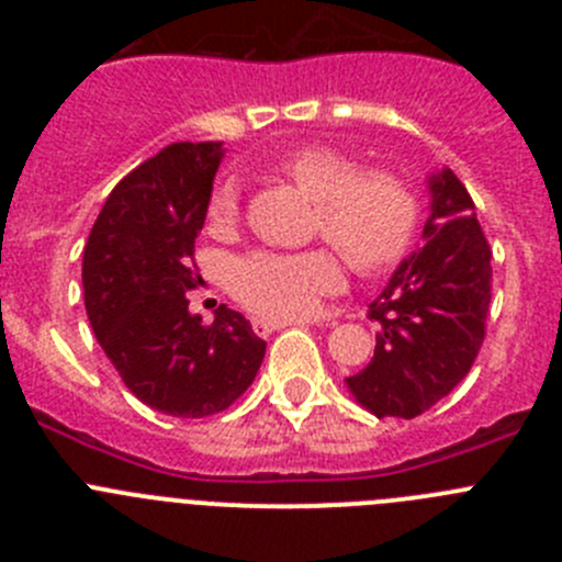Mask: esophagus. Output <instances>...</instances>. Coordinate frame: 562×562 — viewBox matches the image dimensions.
Masks as SVG:
<instances>
[{"label": "esophagus", "instance_id": "esophagus-1", "mask_svg": "<svg viewBox=\"0 0 562 562\" xmlns=\"http://www.w3.org/2000/svg\"><path fill=\"white\" fill-rule=\"evenodd\" d=\"M284 326H292V321H267V317H256L252 321V331L256 335H272V331L284 329Z\"/></svg>", "mask_w": 562, "mask_h": 562}]
</instances>
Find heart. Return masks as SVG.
Wrapping results in <instances>:
<instances>
[{"label":"heart","instance_id":"obj_1","mask_svg":"<svg viewBox=\"0 0 562 562\" xmlns=\"http://www.w3.org/2000/svg\"><path fill=\"white\" fill-rule=\"evenodd\" d=\"M281 171L317 200V233L326 236L351 267L380 272L396 265L414 241L419 205L411 188L389 171H362L349 154L306 146L286 154ZM241 202L233 182H220L207 200L213 231L238 222ZM342 270L331 250H256L231 267V292L241 306L267 321H297L315 312L321 297L340 290Z\"/></svg>","mask_w":562,"mask_h":562}]
</instances>
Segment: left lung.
<instances>
[{
  "label": "left lung",
  "mask_w": 562,
  "mask_h": 562,
  "mask_svg": "<svg viewBox=\"0 0 562 562\" xmlns=\"http://www.w3.org/2000/svg\"><path fill=\"white\" fill-rule=\"evenodd\" d=\"M430 216L389 286L369 304L380 324L374 357L346 380L376 419H414L434 408L479 357L493 297V250L475 205L450 168L428 180Z\"/></svg>",
  "instance_id": "1"
}]
</instances>
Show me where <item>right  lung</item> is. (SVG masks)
Returning <instances> with one entry per match:
<instances>
[{
    "label": "right lung",
    "mask_w": 562,
    "mask_h": 562,
    "mask_svg": "<svg viewBox=\"0 0 562 562\" xmlns=\"http://www.w3.org/2000/svg\"><path fill=\"white\" fill-rule=\"evenodd\" d=\"M220 162V143L166 146L114 186L83 247V304L101 349L137 400L182 419L231 408L267 349L227 306L211 326L188 312Z\"/></svg>",
    "instance_id": "obj_1"
}]
</instances>
